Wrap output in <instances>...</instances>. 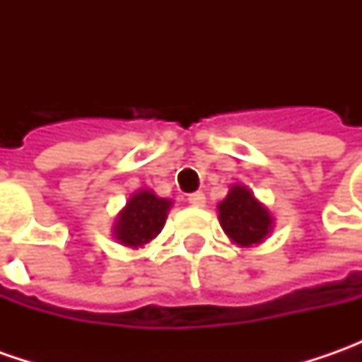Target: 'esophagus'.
Wrapping results in <instances>:
<instances>
[{
	"instance_id": "obj_1",
	"label": "esophagus",
	"mask_w": 362,
	"mask_h": 362,
	"mask_svg": "<svg viewBox=\"0 0 362 362\" xmlns=\"http://www.w3.org/2000/svg\"><path fill=\"white\" fill-rule=\"evenodd\" d=\"M193 207H203L205 205V195H203L202 191H197V193H193V195H189V199H187Z\"/></svg>"
}]
</instances>
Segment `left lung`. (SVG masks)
Masks as SVG:
<instances>
[{
	"mask_svg": "<svg viewBox=\"0 0 362 362\" xmlns=\"http://www.w3.org/2000/svg\"><path fill=\"white\" fill-rule=\"evenodd\" d=\"M217 214L221 230L240 247L259 245L274 230L270 209L240 183L231 185L226 199L217 205Z\"/></svg>",
	"mask_w": 362,
	"mask_h": 362,
	"instance_id": "1",
	"label": "left lung"
}]
</instances>
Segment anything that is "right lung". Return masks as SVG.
<instances>
[{
	"label": "right lung",
	"instance_id": "obj_1",
	"mask_svg": "<svg viewBox=\"0 0 362 362\" xmlns=\"http://www.w3.org/2000/svg\"><path fill=\"white\" fill-rule=\"evenodd\" d=\"M171 207L173 199L159 197L153 189H139L115 219L112 238L131 250L145 247L160 233Z\"/></svg>",
	"mask_w": 362,
	"mask_h": 362
}]
</instances>
